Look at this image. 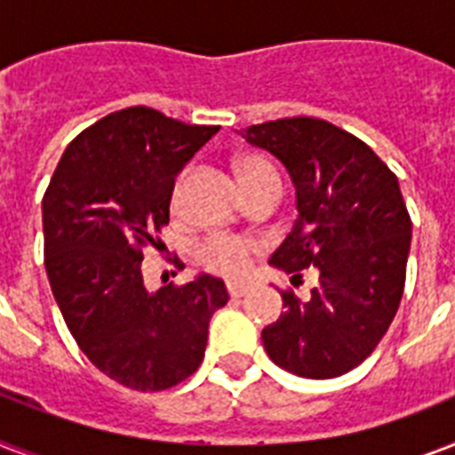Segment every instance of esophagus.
Returning <instances> with one entry per match:
<instances>
[{"label":"esophagus","instance_id":"obj_1","mask_svg":"<svg viewBox=\"0 0 455 455\" xmlns=\"http://www.w3.org/2000/svg\"><path fill=\"white\" fill-rule=\"evenodd\" d=\"M227 291H228V295H231V298H243V295H248L250 285L241 283V281H228Z\"/></svg>","mask_w":455,"mask_h":455}]
</instances>
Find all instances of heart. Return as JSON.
I'll list each match as a JSON object with an SVG mask.
<instances>
[{
	"label": "heart",
	"mask_w": 455,
	"mask_h": 455,
	"mask_svg": "<svg viewBox=\"0 0 455 455\" xmlns=\"http://www.w3.org/2000/svg\"><path fill=\"white\" fill-rule=\"evenodd\" d=\"M238 177H241L243 188L255 186L264 179H274L276 172L267 160L259 157H245L238 164ZM278 179V177H276ZM200 264L210 271L217 274H227V276H238L248 269L250 264V245L241 238H231V235H212L207 238L198 250Z\"/></svg>",
	"instance_id": "b5f03b06"
}]
</instances>
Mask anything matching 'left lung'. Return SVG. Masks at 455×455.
Wrapping results in <instances>:
<instances>
[{
	"instance_id": "1",
	"label": "left lung",
	"mask_w": 455,
	"mask_h": 455,
	"mask_svg": "<svg viewBox=\"0 0 455 455\" xmlns=\"http://www.w3.org/2000/svg\"><path fill=\"white\" fill-rule=\"evenodd\" d=\"M238 134L276 157L295 186L298 220L269 264L292 281L318 271L309 299L281 295L285 311L262 331L264 349L299 378L345 375L378 347L402 302L411 220L399 181L325 120L285 117Z\"/></svg>"
}]
</instances>
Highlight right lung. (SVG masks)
I'll return each instance as SVG.
<instances>
[{"label": "right lung", "mask_w": 455, "mask_h": 455, "mask_svg": "<svg viewBox=\"0 0 455 455\" xmlns=\"http://www.w3.org/2000/svg\"><path fill=\"white\" fill-rule=\"evenodd\" d=\"M220 127L184 124L146 106L110 113L68 146L42 200L44 267L68 331L110 380L174 387L205 356L210 318L228 299L200 274L151 292L144 248L170 221L174 179Z\"/></svg>", "instance_id": "1"}]
</instances>
